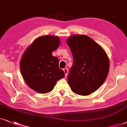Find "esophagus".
Returning a JSON list of instances; mask_svg holds the SVG:
<instances>
[{
	"label": "esophagus",
	"instance_id": "34e87169",
	"mask_svg": "<svg viewBox=\"0 0 127 127\" xmlns=\"http://www.w3.org/2000/svg\"><path fill=\"white\" fill-rule=\"evenodd\" d=\"M63 71H64V73H65V76L66 77V76L67 75V74H68V69L65 68L63 69Z\"/></svg>",
	"mask_w": 127,
	"mask_h": 127
}]
</instances>
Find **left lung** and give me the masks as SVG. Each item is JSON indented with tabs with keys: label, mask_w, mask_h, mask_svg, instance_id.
I'll use <instances>...</instances> for the list:
<instances>
[{
	"label": "left lung",
	"mask_w": 127,
	"mask_h": 127,
	"mask_svg": "<svg viewBox=\"0 0 127 127\" xmlns=\"http://www.w3.org/2000/svg\"><path fill=\"white\" fill-rule=\"evenodd\" d=\"M74 58L68 77L72 92L87 96L105 81L109 71V57L99 44L85 35H72L67 39Z\"/></svg>",
	"instance_id": "left-lung-1"
}]
</instances>
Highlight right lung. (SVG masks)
<instances>
[{
	"label": "right lung",
	"mask_w": 127,
	"mask_h": 127,
	"mask_svg": "<svg viewBox=\"0 0 127 127\" xmlns=\"http://www.w3.org/2000/svg\"><path fill=\"white\" fill-rule=\"evenodd\" d=\"M60 45L57 36L43 35L33 40L24 52L20 60V70L30 88L39 94L53 90L57 81L64 77L59 68V59L52 52Z\"/></svg>",
	"instance_id": "1"
}]
</instances>
